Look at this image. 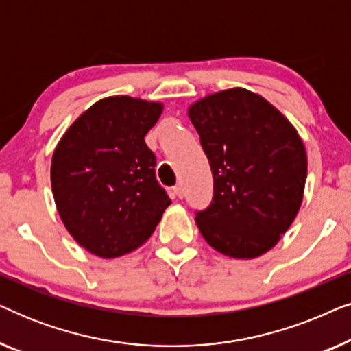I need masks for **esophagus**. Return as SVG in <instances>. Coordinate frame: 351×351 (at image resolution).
<instances>
[{
  "label": "esophagus",
  "mask_w": 351,
  "mask_h": 351,
  "mask_svg": "<svg viewBox=\"0 0 351 351\" xmlns=\"http://www.w3.org/2000/svg\"><path fill=\"white\" fill-rule=\"evenodd\" d=\"M172 191H174V195L177 196V198H184V189H182V185H176L174 189H172Z\"/></svg>",
  "instance_id": "34e87169"
}]
</instances>
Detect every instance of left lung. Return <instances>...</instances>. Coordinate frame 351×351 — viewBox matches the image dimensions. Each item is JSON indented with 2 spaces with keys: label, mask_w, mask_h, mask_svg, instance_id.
<instances>
[{
  "label": "left lung",
  "mask_w": 351,
  "mask_h": 351,
  "mask_svg": "<svg viewBox=\"0 0 351 351\" xmlns=\"http://www.w3.org/2000/svg\"><path fill=\"white\" fill-rule=\"evenodd\" d=\"M186 113L214 179L213 203L196 214L201 234L223 256H263L299 214L304 141L280 110L244 88L204 95Z\"/></svg>",
  "instance_id": "1"
}]
</instances>
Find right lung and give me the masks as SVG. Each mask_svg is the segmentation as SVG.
Wrapping results in <instances>:
<instances>
[{
  "label": "right lung",
  "instance_id": "right-lung-1",
  "mask_svg": "<svg viewBox=\"0 0 351 351\" xmlns=\"http://www.w3.org/2000/svg\"><path fill=\"white\" fill-rule=\"evenodd\" d=\"M165 104L110 95L80 114L57 143L51 186L66 232L100 258L121 257L155 232L169 196L143 137Z\"/></svg>",
  "mask_w": 351,
  "mask_h": 351
}]
</instances>
